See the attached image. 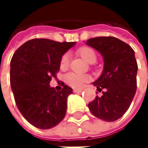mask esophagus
Here are the masks:
<instances>
[{"instance_id":"obj_1","label":"esophagus","mask_w":148,"mask_h":148,"mask_svg":"<svg viewBox=\"0 0 148 148\" xmlns=\"http://www.w3.org/2000/svg\"><path fill=\"white\" fill-rule=\"evenodd\" d=\"M73 91H74V92H75V93H78V92H82V91H83V89H82V88H74Z\"/></svg>"}]
</instances>
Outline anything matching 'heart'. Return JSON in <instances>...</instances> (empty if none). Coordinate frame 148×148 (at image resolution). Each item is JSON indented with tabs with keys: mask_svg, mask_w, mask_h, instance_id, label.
Returning a JSON list of instances; mask_svg holds the SVG:
<instances>
[{
	"mask_svg": "<svg viewBox=\"0 0 148 148\" xmlns=\"http://www.w3.org/2000/svg\"><path fill=\"white\" fill-rule=\"evenodd\" d=\"M77 54L84 59L87 63L92 64L97 61L96 52L90 47L83 46L77 50ZM69 57L68 54H65L62 56L60 61V68L62 70H66L69 68ZM90 80V76L87 74H79L75 73H69L65 76L66 83L74 88L82 87L86 82Z\"/></svg>",
	"mask_w": 148,
	"mask_h": 148,
	"instance_id": "heart-1",
	"label": "heart"
}]
</instances>
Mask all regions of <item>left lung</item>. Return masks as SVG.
<instances>
[{
    "label": "left lung",
    "mask_w": 148,
    "mask_h": 148,
    "mask_svg": "<svg viewBox=\"0 0 148 148\" xmlns=\"http://www.w3.org/2000/svg\"><path fill=\"white\" fill-rule=\"evenodd\" d=\"M86 45L98 50L103 58L102 74L92 83L103 95L97 96L88 103V108L96 117L114 122L125 114L136 92L138 66L134 51L114 37L90 38Z\"/></svg>",
    "instance_id": "8db88e82"
}]
</instances>
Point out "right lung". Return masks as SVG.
I'll return each mask as SVG.
<instances>
[{
  "label": "right lung",
  "mask_w": 148,
  "mask_h": 148,
  "mask_svg": "<svg viewBox=\"0 0 148 148\" xmlns=\"http://www.w3.org/2000/svg\"><path fill=\"white\" fill-rule=\"evenodd\" d=\"M75 42L35 38L25 42L10 62V84L22 116L34 127L48 130L62 122L67 112V99L73 89L62 85L61 91L49 86L56 77L60 61Z\"/></svg>",
  "instance_id": "right-lung-1"
}]
</instances>
